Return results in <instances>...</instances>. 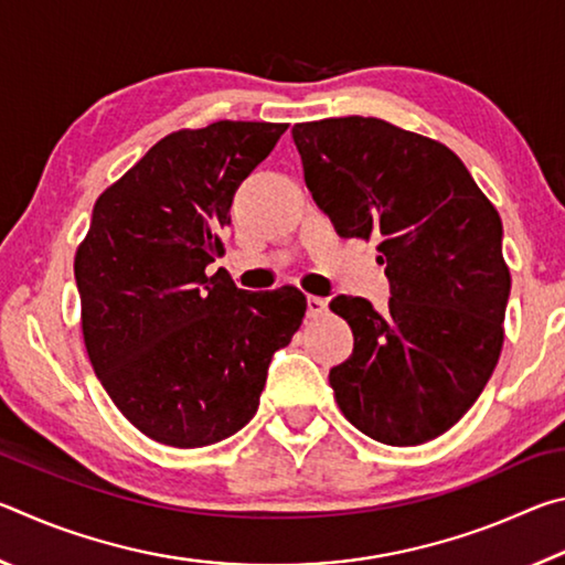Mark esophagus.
Masks as SVG:
<instances>
[{"instance_id":"34e87169","label":"esophagus","mask_w":565,"mask_h":565,"mask_svg":"<svg viewBox=\"0 0 565 565\" xmlns=\"http://www.w3.org/2000/svg\"><path fill=\"white\" fill-rule=\"evenodd\" d=\"M323 311H327V299H321V296H309L306 299V317L317 319Z\"/></svg>"}]
</instances>
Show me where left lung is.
Listing matches in <instances>:
<instances>
[{
	"label": "left lung",
	"mask_w": 565,
	"mask_h": 565,
	"mask_svg": "<svg viewBox=\"0 0 565 565\" xmlns=\"http://www.w3.org/2000/svg\"><path fill=\"white\" fill-rule=\"evenodd\" d=\"M291 134L313 202L339 236L379 238L391 284L386 311L347 294L329 303L353 331V353L329 374L341 414L381 444L431 441L476 404L501 356V216L436 139L376 117Z\"/></svg>",
	"instance_id": "8db88e82"
}]
</instances>
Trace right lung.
<instances>
[{
	"label": "right lung",
	"mask_w": 565,
	"mask_h": 565,
	"mask_svg": "<svg viewBox=\"0 0 565 565\" xmlns=\"http://www.w3.org/2000/svg\"><path fill=\"white\" fill-rule=\"evenodd\" d=\"M286 127L171 131L94 204L74 256L84 347L114 406L151 441L202 448L244 428L274 351L301 327L296 286L244 291L206 271L224 256L238 184Z\"/></svg>",
	"instance_id": "1"
}]
</instances>
